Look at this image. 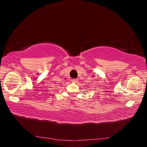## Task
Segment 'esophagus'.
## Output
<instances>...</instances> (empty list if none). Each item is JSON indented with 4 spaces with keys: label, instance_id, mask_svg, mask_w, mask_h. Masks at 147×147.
Here are the masks:
<instances>
[{
    "label": "esophagus",
    "instance_id": "1",
    "mask_svg": "<svg viewBox=\"0 0 147 147\" xmlns=\"http://www.w3.org/2000/svg\"><path fill=\"white\" fill-rule=\"evenodd\" d=\"M72 82H78V79H73L72 80Z\"/></svg>",
    "mask_w": 147,
    "mask_h": 147
}]
</instances>
